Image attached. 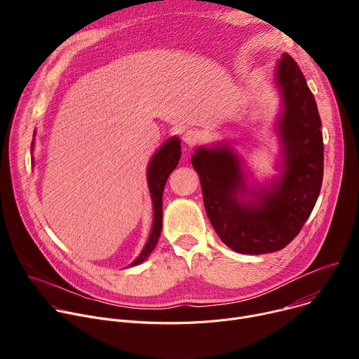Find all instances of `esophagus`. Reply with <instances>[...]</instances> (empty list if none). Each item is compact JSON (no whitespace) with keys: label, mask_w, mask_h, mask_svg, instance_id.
<instances>
[{"label":"esophagus","mask_w":359,"mask_h":359,"mask_svg":"<svg viewBox=\"0 0 359 359\" xmlns=\"http://www.w3.org/2000/svg\"><path fill=\"white\" fill-rule=\"evenodd\" d=\"M200 139H201V136H200V133L197 132V130H193V129H189V130H186L184 133H183V142L187 144V146H194V144H197L198 142H200Z\"/></svg>","instance_id":"esophagus-1"}]
</instances>
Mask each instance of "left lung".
<instances>
[{
  "label": "left lung",
  "mask_w": 359,
  "mask_h": 359,
  "mask_svg": "<svg viewBox=\"0 0 359 359\" xmlns=\"http://www.w3.org/2000/svg\"><path fill=\"white\" fill-rule=\"evenodd\" d=\"M276 83L283 107L277 122L283 170L269 187H247L241 159L229 143L200 146L191 156L213 229L241 254L274 252L290 244L310 217L323 184L318 108L288 54L277 62Z\"/></svg>",
  "instance_id": "1"
}]
</instances>
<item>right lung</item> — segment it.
Wrapping results in <instances>:
<instances>
[{
    "mask_svg": "<svg viewBox=\"0 0 359 359\" xmlns=\"http://www.w3.org/2000/svg\"><path fill=\"white\" fill-rule=\"evenodd\" d=\"M34 135H35V132H34ZM32 146H34V143H32ZM32 146H31V150H32ZM180 156H182L180 139L175 136V137H170L169 140H166L149 162L146 176H147V186H149V191H150L151 203H153V224H151V231L149 234V238H147L142 252L139 254V257L133 263L129 264V267L142 264L156 247V243H158L161 231H162L163 189H165L169 175L177 166Z\"/></svg>",
    "mask_w": 359,
    "mask_h": 359,
    "instance_id": "right-lung-1",
    "label": "right lung"
}]
</instances>
